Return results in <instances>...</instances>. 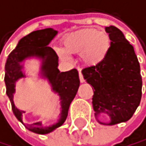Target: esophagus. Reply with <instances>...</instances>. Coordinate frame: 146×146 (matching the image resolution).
<instances>
[{
    "label": "esophagus",
    "instance_id": "1",
    "mask_svg": "<svg viewBox=\"0 0 146 146\" xmlns=\"http://www.w3.org/2000/svg\"><path fill=\"white\" fill-rule=\"evenodd\" d=\"M79 79H80V82H81V83H84V76H83L82 72H79Z\"/></svg>",
    "mask_w": 146,
    "mask_h": 146
}]
</instances>
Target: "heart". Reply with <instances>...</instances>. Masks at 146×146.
Masks as SVG:
<instances>
[{
  "label": "heart",
  "mask_w": 146,
  "mask_h": 146,
  "mask_svg": "<svg viewBox=\"0 0 146 146\" xmlns=\"http://www.w3.org/2000/svg\"><path fill=\"white\" fill-rule=\"evenodd\" d=\"M62 49L57 50L62 59L69 54H80L81 62L84 65L94 67L101 63L109 54L110 39L105 32L98 31L94 28L81 29L67 35L62 41Z\"/></svg>",
  "instance_id": "b5f03b06"
}]
</instances>
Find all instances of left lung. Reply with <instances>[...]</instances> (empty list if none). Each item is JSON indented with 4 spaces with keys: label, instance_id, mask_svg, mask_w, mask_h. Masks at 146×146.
Masks as SVG:
<instances>
[{
    "label": "left lung",
    "instance_id": "8db88e82",
    "mask_svg": "<svg viewBox=\"0 0 146 146\" xmlns=\"http://www.w3.org/2000/svg\"><path fill=\"white\" fill-rule=\"evenodd\" d=\"M110 48L106 59L98 66L84 68V80L94 87L92 104L95 117L100 124L115 125L133 117L142 98V76L133 47L123 33L113 25L106 27ZM107 114L109 123L98 119Z\"/></svg>",
    "mask_w": 146,
    "mask_h": 146
}]
</instances>
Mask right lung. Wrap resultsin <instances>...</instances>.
Listing matches in <instances>:
<instances>
[{
  "mask_svg": "<svg viewBox=\"0 0 146 146\" xmlns=\"http://www.w3.org/2000/svg\"><path fill=\"white\" fill-rule=\"evenodd\" d=\"M57 34L58 31L53 28H45L34 31L22 37L16 48L9 54L5 63L4 82L13 114L27 130L37 134H48L62 125L66 121L69 108L80 86L79 74L76 69L62 72L59 71L58 55L48 47V44ZM32 58L40 60V76L48 80L52 90L60 96L61 113L58 121L50 126H44L41 122L32 124L25 123L23 121V115L25 111L17 109L13 102L15 84L19 79L26 76L23 72V62Z\"/></svg>",
  "mask_w": 146,
  "mask_h": 146,
  "instance_id": "obj_1",
  "label": "right lung"
}]
</instances>
